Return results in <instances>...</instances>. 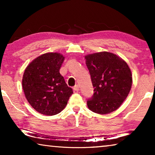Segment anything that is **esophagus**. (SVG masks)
Instances as JSON below:
<instances>
[{"mask_svg": "<svg viewBox=\"0 0 155 155\" xmlns=\"http://www.w3.org/2000/svg\"><path fill=\"white\" fill-rule=\"evenodd\" d=\"M73 89H74V91H79V86H78V85H75L74 87H73Z\"/></svg>", "mask_w": 155, "mask_h": 155, "instance_id": "1", "label": "esophagus"}]
</instances>
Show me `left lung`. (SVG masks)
Here are the masks:
<instances>
[{
	"label": "left lung",
	"mask_w": 155,
	"mask_h": 155,
	"mask_svg": "<svg viewBox=\"0 0 155 155\" xmlns=\"http://www.w3.org/2000/svg\"><path fill=\"white\" fill-rule=\"evenodd\" d=\"M86 65L94 87L87 107L98 114H107L118 109L127 98L132 85V74L124 60L108 52L85 56Z\"/></svg>",
	"instance_id": "obj_1"
}]
</instances>
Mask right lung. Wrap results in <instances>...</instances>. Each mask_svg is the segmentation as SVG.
<instances>
[{"instance_id":"add662e5","label":"right lung","mask_w":155,"mask_h":155,"mask_svg":"<svg viewBox=\"0 0 155 155\" xmlns=\"http://www.w3.org/2000/svg\"><path fill=\"white\" fill-rule=\"evenodd\" d=\"M64 57L49 52L37 57L26 68L22 87L26 98L34 109L45 115H54L65 108L73 94L59 69Z\"/></svg>"}]
</instances>
